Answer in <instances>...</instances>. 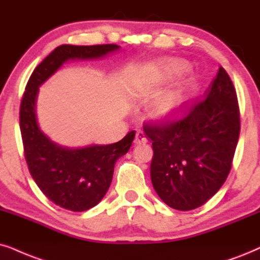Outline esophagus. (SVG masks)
Masks as SVG:
<instances>
[{
  "label": "esophagus",
  "mask_w": 260,
  "mask_h": 260,
  "mask_svg": "<svg viewBox=\"0 0 260 260\" xmlns=\"http://www.w3.org/2000/svg\"><path fill=\"white\" fill-rule=\"evenodd\" d=\"M147 143V138L144 132H137L136 138H134V145H144Z\"/></svg>",
  "instance_id": "obj_1"
}]
</instances>
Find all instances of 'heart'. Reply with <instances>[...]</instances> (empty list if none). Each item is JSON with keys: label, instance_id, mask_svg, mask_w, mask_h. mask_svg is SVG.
Here are the masks:
<instances>
[{"label": "heart", "instance_id": "heart-1", "mask_svg": "<svg viewBox=\"0 0 260 260\" xmlns=\"http://www.w3.org/2000/svg\"><path fill=\"white\" fill-rule=\"evenodd\" d=\"M188 70V64L179 58H168L152 67V85L163 86ZM198 90V80L193 74L186 75L172 90L157 97L152 103V113L158 119H169L179 113L192 100Z\"/></svg>", "mask_w": 260, "mask_h": 260}]
</instances>
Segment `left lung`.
Returning a JSON list of instances; mask_svg holds the SVG:
<instances>
[{"label":"left lung","instance_id":"8db88e82","mask_svg":"<svg viewBox=\"0 0 260 260\" xmlns=\"http://www.w3.org/2000/svg\"><path fill=\"white\" fill-rule=\"evenodd\" d=\"M144 132L152 143L151 181L159 198L180 211L205 204L231 172L240 134L238 97L224 68L186 117Z\"/></svg>","mask_w":260,"mask_h":260}]
</instances>
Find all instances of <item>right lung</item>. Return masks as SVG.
I'll list each match as a JSON object with an SVG mask.
<instances>
[{"mask_svg":"<svg viewBox=\"0 0 260 260\" xmlns=\"http://www.w3.org/2000/svg\"><path fill=\"white\" fill-rule=\"evenodd\" d=\"M120 45H60L39 63L26 85L20 106V131L31 176L49 200L74 212L86 211L103 199L113 180L116 160L129 150L132 131L109 145L68 147L52 141L39 127V87L68 61L101 60Z\"/></svg>","mask_w":260,"mask_h":260,"instance_id":"1","label":"right lung"}]
</instances>
